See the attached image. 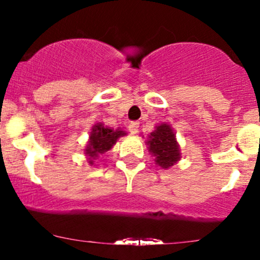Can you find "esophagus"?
Returning <instances> with one entry per match:
<instances>
[{
	"mask_svg": "<svg viewBox=\"0 0 260 260\" xmlns=\"http://www.w3.org/2000/svg\"><path fill=\"white\" fill-rule=\"evenodd\" d=\"M128 128H129V132L132 133V135H137V133H138V128H140V123H138V122H132Z\"/></svg>",
	"mask_w": 260,
	"mask_h": 260,
	"instance_id": "esophagus-1",
	"label": "esophagus"
}]
</instances>
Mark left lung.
Masks as SVG:
<instances>
[{"mask_svg": "<svg viewBox=\"0 0 260 260\" xmlns=\"http://www.w3.org/2000/svg\"><path fill=\"white\" fill-rule=\"evenodd\" d=\"M146 145L148 146L149 152L154 157L156 165L161 169H171L180 161V145L176 140V133L169 123L157 124L153 132L148 135Z\"/></svg>", "mask_w": 260, "mask_h": 260, "instance_id": "1", "label": "left lung"}]
</instances>
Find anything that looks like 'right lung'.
I'll list each match as a JSON object with an SVG mask.
<instances>
[{"instance_id": "1", "label": "right lung", "mask_w": 260, "mask_h": 260, "mask_svg": "<svg viewBox=\"0 0 260 260\" xmlns=\"http://www.w3.org/2000/svg\"><path fill=\"white\" fill-rule=\"evenodd\" d=\"M127 136V132L123 131L122 128H114L104 125V123L99 122L91 127L90 133H89V140L84 148V154L86 156L88 164L93 166L94 161L99 158V156L104 154L112 149V147L115 145L118 138Z\"/></svg>"}]
</instances>
